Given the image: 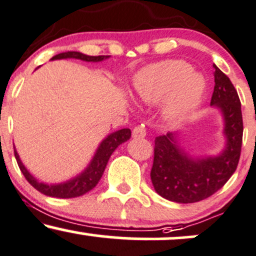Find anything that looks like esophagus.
<instances>
[{
	"label": "esophagus",
	"instance_id": "1",
	"mask_svg": "<svg viewBox=\"0 0 256 256\" xmlns=\"http://www.w3.org/2000/svg\"><path fill=\"white\" fill-rule=\"evenodd\" d=\"M146 128H144V125H138L136 128L132 130V136L134 138H143L146 137Z\"/></svg>",
	"mask_w": 256,
	"mask_h": 256
}]
</instances>
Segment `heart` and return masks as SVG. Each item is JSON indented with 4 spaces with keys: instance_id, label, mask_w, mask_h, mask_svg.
Segmentation results:
<instances>
[{
    "instance_id": "heart-1",
    "label": "heart",
    "mask_w": 256,
    "mask_h": 256,
    "mask_svg": "<svg viewBox=\"0 0 256 256\" xmlns=\"http://www.w3.org/2000/svg\"><path fill=\"white\" fill-rule=\"evenodd\" d=\"M137 96L154 104L168 96L164 116L168 122L184 119L198 107L204 90L202 77L192 73L190 64L180 60H166L146 67L134 82Z\"/></svg>"
}]
</instances>
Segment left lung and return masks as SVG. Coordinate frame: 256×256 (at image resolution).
<instances>
[{"label": "left lung", "instance_id": "1", "mask_svg": "<svg viewBox=\"0 0 256 256\" xmlns=\"http://www.w3.org/2000/svg\"><path fill=\"white\" fill-rule=\"evenodd\" d=\"M210 104L224 114L226 149L216 158L192 160L177 146L173 134L155 138L152 183L160 196L178 204H194L224 186L236 171L243 138L240 101L234 84L216 64Z\"/></svg>", "mask_w": 256, "mask_h": 256}]
</instances>
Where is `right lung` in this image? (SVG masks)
Instances as JSON below:
<instances>
[{"label":"right lung","mask_w":256,"mask_h":256,"mask_svg":"<svg viewBox=\"0 0 256 256\" xmlns=\"http://www.w3.org/2000/svg\"><path fill=\"white\" fill-rule=\"evenodd\" d=\"M79 58V60L83 61H102L104 58H110V55L104 56V55H98V56H89V55L82 54L79 52H61V54L55 55L52 58V60H58V58ZM131 137V130L130 128H122L113 134H110L104 142L101 143L98 146V152H96L95 156H94L92 161L85 171L82 173L80 176L76 177L72 180L67 182L64 184H58V185H48L43 184L40 182H38L37 179H34L30 173L28 172V170L25 168V166L22 165V161H20L19 155L16 149H14V155H16L18 166H19L20 171L22 172L26 180L30 183L34 189L38 190L40 192L44 194L46 196H52V198H78V196L84 195V194L89 192L91 189L96 186L98 183V180L101 179L104 171L107 166L108 160H110L112 152L118 148L119 144L124 143L125 140H130Z\"/></svg>","instance_id":"right-lung-1"}]
</instances>
